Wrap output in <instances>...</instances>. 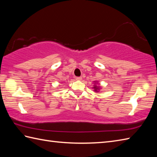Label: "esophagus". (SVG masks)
Here are the masks:
<instances>
[{
	"label": "esophagus",
	"mask_w": 157,
	"mask_h": 157,
	"mask_svg": "<svg viewBox=\"0 0 157 157\" xmlns=\"http://www.w3.org/2000/svg\"><path fill=\"white\" fill-rule=\"evenodd\" d=\"M82 77H76L75 78V79H77V80H82Z\"/></svg>",
	"instance_id": "esophagus-1"
}]
</instances>
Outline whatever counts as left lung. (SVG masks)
<instances>
[{
  "label": "left lung",
  "instance_id": "left-lung-1",
  "mask_svg": "<svg viewBox=\"0 0 157 157\" xmlns=\"http://www.w3.org/2000/svg\"><path fill=\"white\" fill-rule=\"evenodd\" d=\"M95 82V84H94V87H93V89H94V92H98V91L100 90V89H101V88L100 87V86H96V84H98V82L96 81V82Z\"/></svg>",
  "mask_w": 157,
  "mask_h": 157
}]
</instances>
